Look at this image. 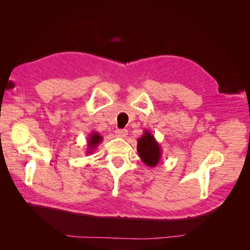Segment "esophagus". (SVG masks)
<instances>
[{"label":"esophagus","instance_id":"1","mask_svg":"<svg viewBox=\"0 0 250 250\" xmlns=\"http://www.w3.org/2000/svg\"><path fill=\"white\" fill-rule=\"evenodd\" d=\"M127 133H128V131L126 129H117L116 130V134L120 138H125Z\"/></svg>","mask_w":250,"mask_h":250}]
</instances>
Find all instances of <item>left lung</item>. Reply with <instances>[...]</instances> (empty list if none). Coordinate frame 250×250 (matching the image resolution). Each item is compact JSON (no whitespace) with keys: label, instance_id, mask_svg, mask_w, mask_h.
<instances>
[{"label":"left lung","instance_id":"left-lung-1","mask_svg":"<svg viewBox=\"0 0 250 250\" xmlns=\"http://www.w3.org/2000/svg\"><path fill=\"white\" fill-rule=\"evenodd\" d=\"M138 153L143 163L148 167L154 168L161 162L162 147L155 140L154 135L148 129L144 130L142 137L138 140Z\"/></svg>","mask_w":250,"mask_h":250}]
</instances>
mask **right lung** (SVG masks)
I'll use <instances>...</instances> for the list:
<instances>
[{"mask_svg":"<svg viewBox=\"0 0 250 250\" xmlns=\"http://www.w3.org/2000/svg\"><path fill=\"white\" fill-rule=\"evenodd\" d=\"M103 141L102 135L98 133L97 131H92L87 138V144H86V154H92L94 150L98 147V145Z\"/></svg>","mask_w":250,"mask_h":250,"instance_id":"1","label":"right lung"}]
</instances>
